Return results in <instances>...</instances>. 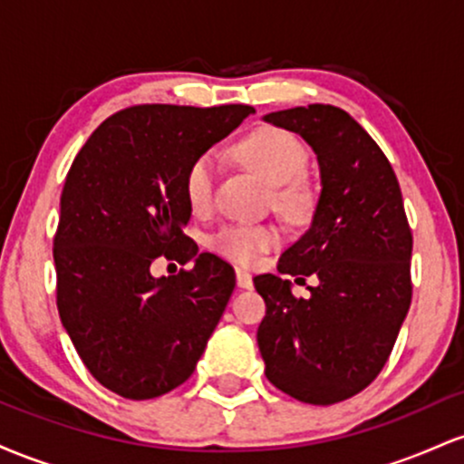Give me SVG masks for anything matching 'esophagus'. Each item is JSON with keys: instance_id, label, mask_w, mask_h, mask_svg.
Returning <instances> with one entry per match:
<instances>
[{"instance_id": "34e87169", "label": "esophagus", "mask_w": 464, "mask_h": 464, "mask_svg": "<svg viewBox=\"0 0 464 464\" xmlns=\"http://www.w3.org/2000/svg\"><path fill=\"white\" fill-rule=\"evenodd\" d=\"M236 281H237V287H244V290H250V287H253V276L242 268L236 270Z\"/></svg>"}]
</instances>
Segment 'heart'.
<instances>
[{
  "instance_id": "b5f03b06",
  "label": "heart",
  "mask_w": 464,
  "mask_h": 464,
  "mask_svg": "<svg viewBox=\"0 0 464 464\" xmlns=\"http://www.w3.org/2000/svg\"><path fill=\"white\" fill-rule=\"evenodd\" d=\"M236 157L259 179L275 188V205L287 218H303L312 207V191L305 180L296 179L305 165V148L290 132L264 126L237 141ZM218 159L214 152H202L185 174V198L194 214H207L214 202ZM279 236L273 227L227 225L211 236L209 246L220 257L250 266L259 253L273 248Z\"/></svg>"
}]
</instances>
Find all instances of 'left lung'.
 Here are the masks:
<instances>
[{"label": "left lung", "mask_w": 464, "mask_h": 464, "mask_svg": "<svg viewBox=\"0 0 464 464\" xmlns=\"http://www.w3.org/2000/svg\"><path fill=\"white\" fill-rule=\"evenodd\" d=\"M264 120L310 143L323 189L312 227L276 266L318 284L296 299L279 275L255 276L266 301L257 344L270 384L332 406L364 391L395 347L412 301V231L392 165L347 111L310 104Z\"/></svg>", "instance_id": "left-lung-1"}]
</instances>
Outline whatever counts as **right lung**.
<instances>
[{"label": "right lung", "instance_id": "1", "mask_svg": "<svg viewBox=\"0 0 464 464\" xmlns=\"http://www.w3.org/2000/svg\"><path fill=\"white\" fill-rule=\"evenodd\" d=\"M253 106L140 104L106 117L80 148L54 236L56 305L80 360L120 397L154 399L194 372L236 273L183 233L189 165ZM163 254L195 268L152 277Z\"/></svg>", "mask_w": 464, "mask_h": 464}]
</instances>
